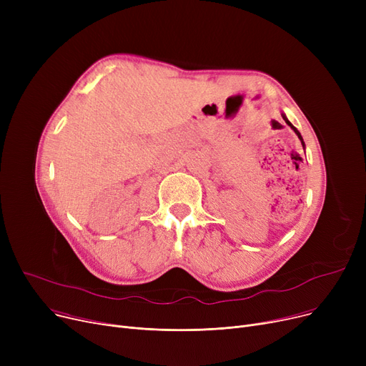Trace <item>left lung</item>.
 Listing matches in <instances>:
<instances>
[{
	"label": "left lung",
	"mask_w": 366,
	"mask_h": 366,
	"mask_svg": "<svg viewBox=\"0 0 366 366\" xmlns=\"http://www.w3.org/2000/svg\"><path fill=\"white\" fill-rule=\"evenodd\" d=\"M283 120H285V122H286V123H287V124H290V126H291V127H292V129H294V132H295V133H297V134H298V138H300V139H301V142H302V138H301V133H300V132H298V130H297V129H295V127H294V126H292V124H291V123H290V122H287V119H286V117H285V115H283ZM302 147H304V142H302Z\"/></svg>",
	"instance_id": "8db88e82"
}]
</instances>
